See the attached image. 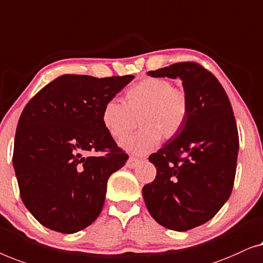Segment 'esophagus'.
I'll return each instance as SVG.
<instances>
[{
  "mask_svg": "<svg viewBox=\"0 0 263 263\" xmlns=\"http://www.w3.org/2000/svg\"><path fill=\"white\" fill-rule=\"evenodd\" d=\"M139 163H140V160H139V158L133 157V156H130V158H128V160H127L126 167H127V168H136L137 165H138Z\"/></svg>",
  "mask_w": 263,
  "mask_h": 263,
  "instance_id": "34e87169",
  "label": "esophagus"
}]
</instances>
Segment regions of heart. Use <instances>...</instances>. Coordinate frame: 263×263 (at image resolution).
Returning a JSON list of instances; mask_svg holds the SVG:
<instances>
[{
    "label": "heart",
    "instance_id": "heart-1",
    "mask_svg": "<svg viewBox=\"0 0 263 263\" xmlns=\"http://www.w3.org/2000/svg\"><path fill=\"white\" fill-rule=\"evenodd\" d=\"M125 99L126 103L117 99L105 103L102 123L114 139H121L135 130L139 119L142 130L120 143L138 155L154 150L162 138H175L190 114L186 91L160 77H149L136 83L126 91Z\"/></svg>",
    "mask_w": 263,
    "mask_h": 263
}]
</instances>
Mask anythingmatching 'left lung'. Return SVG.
<instances>
[{
    "label": "left lung",
    "instance_id": "left-lung-1",
    "mask_svg": "<svg viewBox=\"0 0 263 263\" xmlns=\"http://www.w3.org/2000/svg\"><path fill=\"white\" fill-rule=\"evenodd\" d=\"M182 80L190 114L181 132L151 154L156 177L143 187L151 217L175 231H187L216 216L230 197L238 155V131L224 88L195 62L149 71Z\"/></svg>",
    "mask_w": 263,
    "mask_h": 263
}]
</instances>
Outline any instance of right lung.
I'll use <instances>...</instances> for the list:
<instances>
[{"label": "right lung", "mask_w": 263, "mask_h": 263, "mask_svg": "<svg viewBox=\"0 0 263 263\" xmlns=\"http://www.w3.org/2000/svg\"><path fill=\"white\" fill-rule=\"evenodd\" d=\"M133 79L66 73L25 106L13 165L22 202L44 227L73 234L101 213L108 177L128 158L103 126L102 108Z\"/></svg>", "instance_id": "add662e5"}]
</instances>
